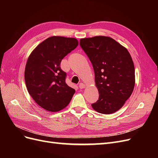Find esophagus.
<instances>
[{"label":"esophagus","mask_w":158,"mask_h":158,"mask_svg":"<svg viewBox=\"0 0 158 158\" xmlns=\"http://www.w3.org/2000/svg\"><path fill=\"white\" fill-rule=\"evenodd\" d=\"M79 88L80 89H83L85 88V85L83 83H80L79 84Z\"/></svg>","instance_id":"obj_1"}]
</instances>
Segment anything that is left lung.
Listing matches in <instances>:
<instances>
[{
  "instance_id": "8db88e82",
  "label": "left lung",
  "mask_w": 158,
  "mask_h": 158,
  "mask_svg": "<svg viewBox=\"0 0 158 158\" xmlns=\"http://www.w3.org/2000/svg\"><path fill=\"white\" fill-rule=\"evenodd\" d=\"M80 45L93 66L99 99L92 104L97 112L111 114L120 109L135 84V66L128 50L106 36L84 38Z\"/></svg>"
}]
</instances>
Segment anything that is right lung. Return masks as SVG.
Wrapping results in <instances>:
<instances>
[{
	"label": "right lung",
	"instance_id": "1",
	"mask_svg": "<svg viewBox=\"0 0 158 158\" xmlns=\"http://www.w3.org/2000/svg\"><path fill=\"white\" fill-rule=\"evenodd\" d=\"M78 45L75 38L52 36L33 51L25 69L27 89L33 100L48 111L56 112L70 103L75 89L66 84L61 60Z\"/></svg>",
	"mask_w": 158,
	"mask_h": 158
}]
</instances>
